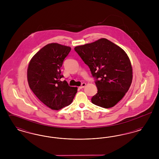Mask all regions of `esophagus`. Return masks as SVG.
I'll use <instances>...</instances> for the list:
<instances>
[{
    "label": "esophagus",
    "instance_id": "esophagus-1",
    "mask_svg": "<svg viewBox=\"0 0 159 159\" xmlns=\"http://www.w3.org/2000/svg\"><path fill=\"white\" fill-rule=\"evenodd\" d=\"M85 86H86V83H82V84H81V86L79 87V88H80V89H82Z\"/></svg>",
    "mask_w": 159,
    "mask_h": 159
}]
</instances>
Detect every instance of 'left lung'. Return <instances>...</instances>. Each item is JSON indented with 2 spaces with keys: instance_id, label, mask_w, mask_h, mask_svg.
<instances>
[{
  "instance_id": "1",
  "label": "left lung",
  "mask_w": 159,
  "mask_h": 159,
  "mask_svg": "<svg viewBox=\"0 0 159 159\" xmlns=\"http://www.w3.org/2000/svg\"><path fill=\"white\" fill-rule=\"evenodd\" d=\"M75 50L89 67L97 87L92 102L102 108L113 107L130 86L132 68L128 55L119 46L105 38Z\"/></svg>"
}]
</instances>
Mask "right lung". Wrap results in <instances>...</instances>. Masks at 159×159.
Returning a JSON list of instances; mask_svg holds the SVG:
<instances>
[{"mask_svg": "<svg viewBox=\"0 0 159 159\" xmlns=\"http://www.w3.org/2000/svg\"><path fill=\"white\" fill-rule=\"evenodd\" d=\"M71 51L69 46L52 43L45 46L31 58L28 69L29 85L35 95L52 110H59L71 104L77 88L61 81V67Z\"/></svg>", "mask_w": 159, "mask_h": 159, "instance_id": "right-lung-1", "label": "right lung"}]
</instances>
